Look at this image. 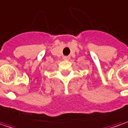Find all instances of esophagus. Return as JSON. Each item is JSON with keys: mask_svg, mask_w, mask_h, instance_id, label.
Wrapping results in <instances>:
<instances>
[{"mask_svg": "<svg viewBox=\"0 0 128 128\" xmlns=\"http://www.w3.org/2000/svg\"><path fill=\"white\" fill-rule=\"evenodd\" d=\"M62 59H63L64 60H68L70 59V57H69V56H64V57L62 58Z\"/></svg>", "mask_w": 128, "mask_h": 128, "instance_id": "obj_1", "label": "esophagus"}]
</instances>
